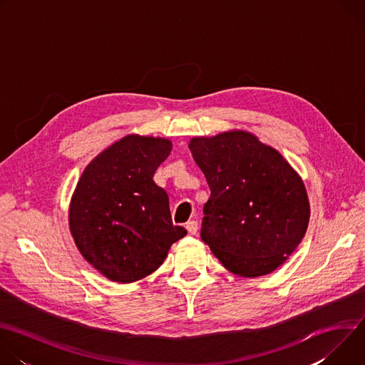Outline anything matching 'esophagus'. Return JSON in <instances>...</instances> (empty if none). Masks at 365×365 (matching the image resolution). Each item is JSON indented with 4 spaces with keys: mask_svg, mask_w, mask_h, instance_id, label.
I'll use <instances>...</instances> for the list:
<instances>
[{
    "mask_svg": "<svg viewBox=\"0 0 365 365\" xmlns=\"http://www.w3.org/2000/svg\"><path fill=\"white\" fill-rule=\"evenodd\" d=\"M186 230L189 232V235H195L197 231V221H189L186 222Z\"/></svg>",
    "mask_w": 365,
    "mask_h": 365,
    "instance_id": "34e87169",
    "label": "esophagus"
}]
</instances>
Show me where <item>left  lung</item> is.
Instances as JSON below:
<instances>
[{
    "label": "left lung",
    "instance_id": "8db88e82",
    "mask_svg": "<svg viewBox=\"0 0 365 365\" xmlns=\"http://www.w3.org/2000/svg\"><path fill=\"white\" fill-rule=\"evenodd\" d=\"M189 148L211 189L202 241L237 276L274 272L307 230L310 207L300 176L276 148L247 131L195 137Z\"/></svg>",
    "mask_w": 365,
    "mask_h": 365
}]
</instances>
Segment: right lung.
I'll return each instance as SVG.
<instances>
[{
  "mask_svg": "<svg viewBox=\"0 0 365 365\" xmlns=\"http://www.w3.org/2000/svg\"><path fill=\"white\" fill-rule=\"evenodd\" d=\"M172 143L131 134L86 166L69 206V227L86 262L117 283L158 270L187 232L173 225L169 196L153 176Z\"/></svg>",
  "mask_w": 365,
  "mask_h": 365,
  "instance_id": "obj_1",
  "label": "right lung"
}]
</instances>
